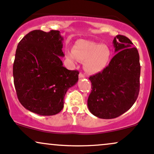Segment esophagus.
Listing matches in <instances>:
<instances>
[{
  "mask_svg": "<svg viewBox=\"0 0 154 154\" xmlns=\"http://www.w3.org/2000/svg\"><path fill=\"white\" fill-rule=\"evenodd\" d=\"M79 77L80 78V79H84V78H85V75H84L82 72H80V73L79 74Z\"/></svg>",
  "mask_w": 154,
  "mask_h": 154,
  "instance_id": "obj_1",
  "label": "esophagus"
}]
</instances>
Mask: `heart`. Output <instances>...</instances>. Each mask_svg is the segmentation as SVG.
Returning a JSON list of instances; mask_svg holds the SVG:
<instances>
[{
    "label": "heart",
    "instance_id": "heart-1",
    "mask_svg": "<svg viewBox=\"0 0 154 154\" xmlns=\"http://www.w3.org/2000/svg\"><path fill=\"white\" fill-rule=\"evenodd\" d=\"M66 56L72 63L78 60L84 62V68L87 72L95 74L104 70L110 58V51L105 45L93 41L79 40L73 49L68 50Z\"/></svg>",
    "mask_w": 154,
    "mask_h": 154
}]
</instances>
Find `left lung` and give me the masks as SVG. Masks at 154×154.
<instances>
[{"instance_id":"obj_1","label":"left lung","mask_w":154,"mask_h":154,"mask_svg":"<svg viewBox=\"0 0 154 154\" xmlns=\"http://www.w3.org/2000/svg\"><path fill=\"white\" fill-rule=\"evenodd\" d=\"M115 56L102 72L91 75V91L88 108L100 119L119 117L137 100L140 91V65L137 49L126 36L118 35L113 41Z\"/></svg>"}]
</instances>
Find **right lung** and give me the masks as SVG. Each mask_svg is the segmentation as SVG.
Returning <instances> with one entry per match:
<instances>
[{"label":"right lung","instance_id":"1","mask_svg":"<svg viewBox=\"0 0 154 154\" xmlns=\"http://www.w3.org/2000/svg\"><path fill=\"white\" fill-rule=\"evenodd\" d=\"M63 40L58 30H35L17 46L13 65L17 97L26 109L36 114L60 113L67 91L79 80V71L65 68L60 60L65 56Z\"/></svg>","mask_w":154,"mask_h":154}]
</instances>
